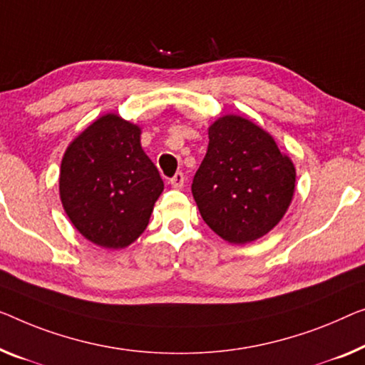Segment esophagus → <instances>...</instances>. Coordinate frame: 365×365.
<instances>
[{
    "mask_svg": "<svg viewBox=\"0 0 365 365\" xmlns=\"http://www.w3.org/2000/svg\"><path fill=\"white\" fill-rule=\"evenodd\" d=\"M183 183H185V175L182 172H177L175 175L170 178V185L173 188H182Z\"/></svg>",
    "mask_w": 365,
    "mask_h": 365,
    "instance_id": "34e87169",
    "label": "esophagus"
}]
</instances>
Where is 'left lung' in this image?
Masks as SVG:
<instances>
[{
    "mask_svg": "<svg viewBox=\"0 0 365 365\" xmlns=\"http://www.w3.org/2000/svg\"><path fill=\"white\" fill-rule=\"evenodd\" d=\"M208 135L192 183L201 217L227 242L255 241L290 206L295 167L270 134L241 116L220 118Z\"/></svg>",
    "mask_w": 365,
    "mask_h": 365,
    "instance_id": "left-lung-1",
    "label": "left lung"
}]
</instances>
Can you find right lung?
Masks as SVG:
<instances>
[{
  "label": "right lung",
  "instance_id": "obj_1",
  "mask_svg": "<svg viewBox=\"0 0 365 365\" xmlns=\"http://www.w3.org/2000/svg\"><path fill=\"white\" fill-rule=\"evenodd\" d=\"M58 183L73 226L106 249L126 247L143 235L164 190L140 148V129L118 114L100 118L68 145Z\"/></svg>",
  "mask_w": 365,
  "mask_h": 365
}]
</instances>
